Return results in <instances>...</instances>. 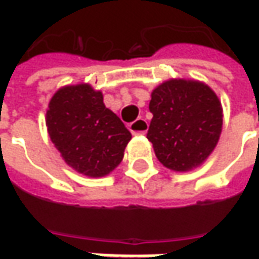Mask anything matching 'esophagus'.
I'll use <instances>...</instances> for the list:
<instances>
[{"mask_svg":"<svg viewBox=\"0 0 259 259\" xmlns=\"http://www.w3.org/2000/svg\"><path fill=\"white\" fill-rule=\"evenodd\" d=\"M147 130H148V122L145 121L144 118H138V119H135L134 122L130 124V131L135 135L145 134Z\"/></svg>","mask_w":259,"mask_h":259,"instance_id":"34e87169","label":"esophagus"}]
</instances>
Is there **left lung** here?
Returning a JSON list of instances; mask_svg holds the SVG:
<instances>
[{
  "label": "left lung",
  "instance_id": "obj_1",
  "mask_svg": "<svg viewBox=\"0 0 259 259\" xmlns=\"http://www.w3.org/2000/svg\"><path fill=\"white\" fill-rule=\"evenodd\" d=\"M153 119L147 138L167 168L186 171L202 164L222 131V108L209 86L196 80H168L151 94Z\"/></svg>",
  "mask_w": 259,
  "mask_h": 259
}]
</instances>
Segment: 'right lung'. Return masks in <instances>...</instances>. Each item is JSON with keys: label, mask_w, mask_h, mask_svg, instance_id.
Masks as SVG:
<instances>
[{"label": "right lung", "mask_w": 259, "mask_h": 259, "mask_svg": "<svg viewBox=\"0 0 259 259\" xmlns=\"http://www.w3.org/2000/svg\"><path fill=\"white\" fill-rule=\"evenodd\" d=\"M46 118L50 140L76 171L102 177L122 161L131 133L89 85L57 91Z\"/></svg>", "instance_id": "right-lung-1"}]
</instances>
